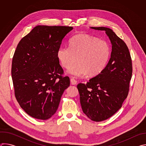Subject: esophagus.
<instances>
[{
	"mask_svg": "<svg viewBox=\"0 0 146 146\" xmlns=\"http://www.w3.org/2000/svg\"><path fill=\"white\" fill-rule=\"evenodd\" d=\"M70 82H71V84H72V85H75V84H77V81H76L74 78H72L70 79Z\"/></svg>",
	"mask_w": 146,
	"mask_h": 146,
	"instance_id": "34e87169",
	"label": "esophagus"
}]
</instances>
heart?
<instances>
[{"mask_svg": "<svg viewBox=\"0 0 146 146\" xmlns=\"http://www.w3.org/2000/svg\"><path fill=\"white\" fill-rule=\"evenodd\" d=\"M110 56V47L106 41L86 34L80 33L69 41V47H60L57 56L62 66L68 69L79 62L68 72L74 76L88 74L95 77L105 69Z\"/></svg>", "mask_w": 146, "mask_h": 146, "instance_id": "obj_1", "label": "heart"}]
</instances>
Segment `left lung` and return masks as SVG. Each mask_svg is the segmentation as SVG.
<instances>
[{
    "mask_svg": "<svg viewBox=\"0 0 146 146\" xmlns=\"http://www.w3.org/2000/svg\"><path fill=\"white\" fill-rule=\"evenodd\" d=\"M105 31L112 45L109 61L99 75L87 84L77 86L81 108L92 121L99 122L114 115L128 95L132 74V65L128 48L112 29L106 27H91Z\"/></svg>",
    "mask_w": 146,
    "mask_h": 146,
    "instance_id": "1",
    "label": "left lung"
}]
</instances>
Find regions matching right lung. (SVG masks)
Returning a JSON list of instances; mask_svg holds the SVG:
<instances>
[{"mask_svg": "<svg viewBox=\"0 0 146 146\" xmlns=\"http://www.w3.org/2000/svg\"><path fill=\"white\" fill-rule=\"evenodd\" d=\"M72 27L38 25L19 42L11 76L15 96L28 115L46 120L56 111L61 96L70 86L63 77L57 52Z\"/></svg>", "mask_w": 146, "mask_h": 146, "instance_id": "right-lung-1", "label": "right lung"}]
</instances>
